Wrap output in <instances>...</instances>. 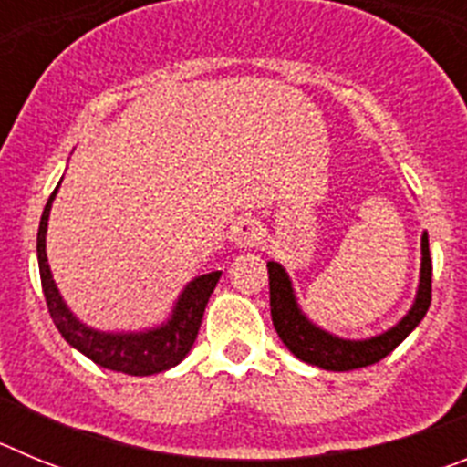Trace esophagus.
<instances>
[{"label":"esophagus","mask_w":467,"mask_h":467,"mask_svg":"<svg viewBox=\"0 0 467 467\" xmlns=\"http://www.w3.org/2000/svg\"><path fill=\"white\" fill-rule=\"evenodd\" d=\"M231 234H234V243H236L238 247H257L259 243L264 241L262 222H259L257 217H253V214L241 217Z\"/></svg>","instance_id":"34e87169"}]
</instances>
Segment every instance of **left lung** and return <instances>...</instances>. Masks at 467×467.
I'll use <instances>...</instances> for the list:
<instances>
[{
	"label": "left lung",
	"mask_w": 467,
	"mask_h": 467,
	"mask_svg": "<svg viewBox=\"0 0 467 467\" xmlns=\"http://www.w3.org/2000/svg\"><path fill=\"white\" fill-rule=\"evenodd\" d=\"M420 283L416 292L414 306L410 313L400 320L395 327L388 332L372 337V339L350 341L339 339L325 329L316 327L304 313L295 299L290 275L278 262H269V292H271V320L278 332L280 341L295 353L299 360L308 365L323 367L329 372H350V369H360L369 367L374 362L383 360L388 353H393L400 344L411 334V329L423 320L428 313L432 296V262L431 250H428V234L420 238Z\"/></svg>",
	"instance_id": "1"
}]
</instances>
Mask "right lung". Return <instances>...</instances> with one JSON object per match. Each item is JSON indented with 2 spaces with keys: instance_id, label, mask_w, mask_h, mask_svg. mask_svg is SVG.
Masks as SVG:
<instances>
[{
  "instance_id": "1",
  "label": "right lung",
  "mask_w": 467,
  "mask_h": 467,
  "mask_svg": "<svg viewBox=\"0 0 467 467\" xmlns=\"http://www.w3.org/2000/svg\"><path fill=\"white\" fill-rule=\"evenodd\" d=\"M60 187V184H57ZM57 187L53 189L48 198L44 214L39 222V234H36V259H39V275L47 306L51 313L57 332L63 334L69 346L84 353L95 365L111 369V372H123L130 377H150V374L166 372L177 362H182L184 356L192 350L193 341L198 337V327L203 320L205 306L213 295L214 285L220 280L222 271L198 275L184 287V292L177 299L172 316L166 325L147 329V332H98V329L86 327L65 306L63 296L53 283L51 269L47 259V226L51 203L56 198Z\"/></svg>"
}]
</instances>
